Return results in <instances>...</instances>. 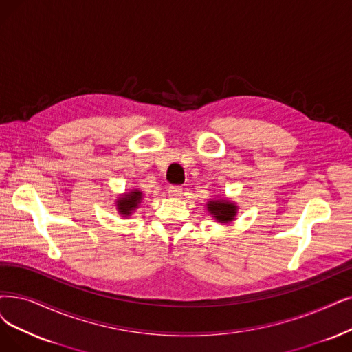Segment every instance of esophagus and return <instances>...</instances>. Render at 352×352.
I'll use <instances>...</instances> for the list:
<instances>
[{"instance_id":"obj_1","label":"esophagus","mask_w":352,"mask_h":352,"mask_svg":"<svg viewBox=\"0 0 352 352\" xmlns=\"http://www.w3.org/2000/svg\"><path fill=\"white\" fill-rule=\"evenodd\" d=\"M184 195V189L180 186H170L168 188V196H172V198H180V196Z\"/></svg>"}]
</instances>
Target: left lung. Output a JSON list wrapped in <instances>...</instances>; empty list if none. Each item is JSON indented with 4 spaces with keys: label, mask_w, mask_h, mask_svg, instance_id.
<instances>
[{
    "label": "left lung",
    "mask_w": 352,
    "mask_h": 352,
    "mask_svg": "<svg viewBox=\"0 0 352 352\" xmlns=\"http://www.w3.org/2000/svg\"><path fill=\"white\" fill-rule=\"evenodd\" d=\"M208 212L212 215V218L221 223V225H228L235 221L238 215V205L228 198H214L206 202Z\"/></svg>",
    "instance_id": "1"
}]
</instances>
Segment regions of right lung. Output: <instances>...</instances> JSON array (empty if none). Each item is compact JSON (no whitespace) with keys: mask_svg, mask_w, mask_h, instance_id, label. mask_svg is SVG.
<instances>
[{"mask_svg":"<svg viewBox=\"0 0 352 352\" xmlns=\"http://www.w3.org/2000/svg\"><path fill=\"white\" fill-rule=\"evenodd\" d=\"M142 201L143 192L140 189H131L129 192H124L118 195L116 199L117 212L124 218L131 217L135 212V209H138V205L142 204Z\"/></svg>","mask_w":352,"mask_h":352,"instance_id":"add662e5","label":"right lung"}]
</instances>
